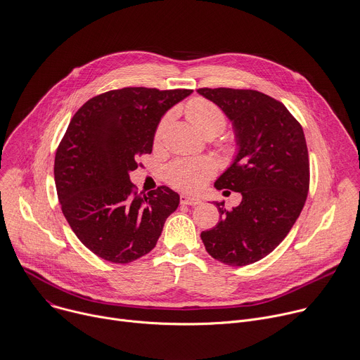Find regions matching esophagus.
<instances>
[{
  "label": "esophagus",
  "mask_w": 360,
  "mask_h": 360,
  "mask_svg": "<svg viewBox=\"0 0 360 360\" xmlns=\"http://www.w3.org/2000/svg\"><path fill=\"white\" fill-rule=\"evenodd\" d=\"M181 204L195 207V205H200V204H201V198H198V197H192V195L182 193V195H181Z\"/></svg>",
  "instance_id": "esophagus-1"
}]
</instances>
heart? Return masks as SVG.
I'll use <instances>...</instances> for the list:
<instances>
[{
  "mask_svg": "<svg viewBox=\"0 0 360 360\" xmlns=\"http://www.w3.org/2000/svg\"><path fill=\"white\" fill-rule=\"evenodd\" d=\"M185 113L188 120L197 127L204 136L219 135L226 124V117L224 112L217 105L207 99H202V97H197V99H192L191 102H188ZM171 120L172 113H168L162 117L155 130V143L162 142ZM226 149L230 152H234V146H228ZM214 171V162L208 158L179 159L168 167L167 181L178 189L193 192L205 185V182L212 176Z\"/></svg>",
  "mask_w": 360,
  "mask_h": 360,
  "instance_id": "obj_1",
  "label": "heart"
}]
</instances>
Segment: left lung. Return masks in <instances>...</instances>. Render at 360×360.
<instances>
[{
  "label": "left lung",
  "mask_w": 360,
  "mask_h": 360,
  "mask_svg": "<svg viewBox=\"0 0 360 360\" xmlns=\"http://www.w3.org/2000/svg\"><path fill=\"white\" fill-rule=\"evenodd\" d=\"M230 119L237 153L215 181L217 189L241 192L231 211L214 201L218 224L201 238L211 257L226 266H248L269 255L297 221L309 192L304 132L273 97L241 89H198Z\"/></svg>",
  "instance_id": "1"
}]
</instances>
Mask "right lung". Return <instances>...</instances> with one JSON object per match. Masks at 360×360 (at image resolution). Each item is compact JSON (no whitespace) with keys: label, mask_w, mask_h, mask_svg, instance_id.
Masks as SVG:
<instances>
[{"label":"right lung","mask_w":360,"mask_h":360,"mask_svg":"<svg viewBox=\"0 0 360 360\" xmlns=\"http://www.w3.org/2000/svg\"><path fill=\"white\" fill-rule=\"evenodd\" d=\"M188 89L124 87L91 97L73 116L54 159L61 211L97 257L126 264L152 251L179 195L159 186L141 195L129 174L150 153L155 130Z\"/></svg>","instance_id":"obj_1"}]
</instances>
